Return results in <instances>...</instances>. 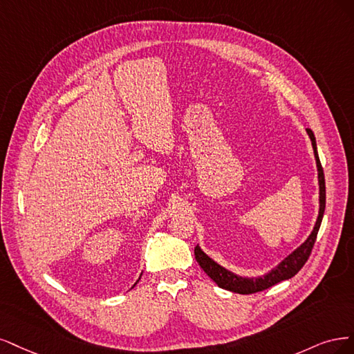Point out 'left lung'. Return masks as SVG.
Wrapping results in <instances>:
<instances>
[{
  "label": "left lung",
  "mask_w": 354,
  "mask_h": 354,
  "mask_svg": "<svg viewBox=\"0 0 354 354\" xmlns=\"http://www.w3.org/2000/svg\"><path fill=\"white\" fill-rule=\"evenodd\" d=\"M307 133H309V138L312 141L313 153H315V158H316V166H317V180H319V214H317V219H316V223H315L312 234L299 248H295L290 256L285 257L275 269H272L269 273H266V275L257 277V278H244V277L235 275V273H232L231 270H227V269L222 268L221 265L216 263L214 260H212L197 245L196 248H194L196 260L198 261V265L201 266V269L206 272L207 275L216 283H218L221 288L232 291V292H238V294H253V292L263 291V290L272 287V285H275L281 281L292 278L295 273H297L304 266L307 259H309V256L312 253V248H313L315 241H316L319 227H321V223H322L324 212H325L326 192H325L324 169H322L321 160H319V156H317L315 135L310 129H307Z\"/></svg>",
  "instance_id": "left-lung-1"
}]
</instances>
